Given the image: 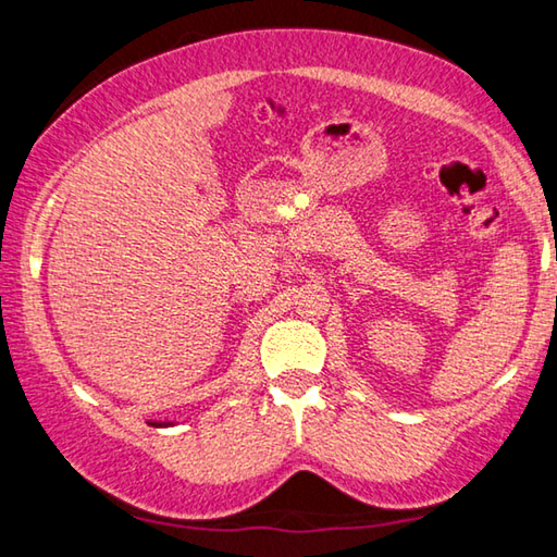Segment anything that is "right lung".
Masks as SVG:
<instances>
[{
    "label": "right lung",
    "instance_id": "obj_1",
    "mask_svg": "<svg viewBox=\"0 0 557 557\" xmlns=\"http://www.w3.org/2000/svg\"><path fill=\"white\" fill-rule=\"evenodd\" d=\"M149 425H152V428H172L174 425V422H162V420H149Z\"/></svg>",
    "mask_w": 557,
    "mask_h": 557
}]
</instances>
